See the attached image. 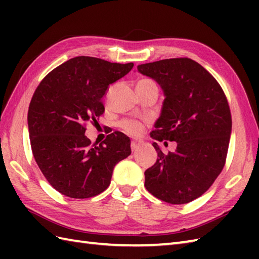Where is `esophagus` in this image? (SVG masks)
Here are the masks:
<instances>
[{
	"instance_id": "esophagus-1",
	"label": "esophagus",
	"mask_w": 259,
	"mask_h": 259,
	"mask_svg": "<svg viewBox=\"0 0 259 259\" xmlns=\"http://www.w3.org/2000/svg\"><path fill=\"white\" fill-rule=\"evenodd\" d=\"M141 145H142V142H141V141H138V140H134V141H131V150H133V151H136V150L138 149V148H139Z\"/></svg>"
}]
</instances>
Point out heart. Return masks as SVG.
<instances>
[{"mask_svg": "<svg viewBox=\"0 0 259 259\" xmlns=\"http://www.w3.org/2000/svg\"><path fill=\"white\" fill-rule=\"evenodd\" d=\"M145 81H150V80H145ZM120 126L122 128L126 134L131 136H138L142 133L144 130V126L138 121L134 120H123L122 122L120 123Z\"/></svg>", "mask_w": 259, "mask_h": 259, "instance_id": "obj_1", "label": "heart"}]
</instances>
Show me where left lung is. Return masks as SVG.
<instances>
[{
  "mask_svg": "<svg viewBox=\"0 0 259 259\" xmlns=\"http://www.w3.org/2000/svg\"><path fill=\"white\" fill-rule=\"evenodd\" d=\"M138 71L156 80L166 97L151 137L177 142L168 155L153 142L158 159L145 171V187L162 201L188 203L210 188L226 162L232 134L227 98L217 80L188 58L140 64Z\"/></svg>",
  "mask_w": 259,
  "mask_h": 259,
  "instance_id": "obj_1",
  "label": "left lung"
}]
</instances>
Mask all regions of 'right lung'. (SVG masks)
Listing matches in <instances>:
<instances>
[{
    "label": "right lung",
    "instance_id": "obj_1",
    "mask_svg": "<svg viewBox=\"0 0 259 259\" xmlns=\"http://www.w3.org/2000/svg\"><path fill=\"white\" fill-rule=\"evenodd\" d=\"M134 63L76 57L52 70L37 85L27 112L33 156L54 189L84 199L106 190L115 164L131 153L120 131L91 145L85 125L104 112L108 87L129 73Z\"/></svg>",
    "mask_w": 259,
    "mask_h": 259
}]
</instances>
